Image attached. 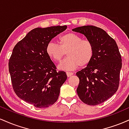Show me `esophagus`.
<instances>
[{
	"instance_id": "1",
	"label": "esophagus",
	"mask_w": 129,
	"mask_h": 129,
	"mask_svg": "<svg viewBox=\"0 0 129 129\" xmlns=\"http://www.w3.org/2000/svg\"><path fill=\"white\" fill-rule=\"evenodd\" d=\"M66 74H67V75L68 77H70V76H72V75H73V73H72V72H66Z\"/></svg>"
}]
</instances>
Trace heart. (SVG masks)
Listing matches in <instances>:
<instances>
[{"label":"heart","mask_w":129,"mask_h":129,"mask_svg":"<svg viewBox=\"0 0 129 129\" xmlns=\"http://www.w3.org/2000/svg\"><path fill=\"white\" fill-rule=\"evenodd\" d=\"M59 45L50 41L46 46V53L54 62H59L66 55L68 57L63 60L58 67L63 70H73L78 67H84L92 60L94 47L89 40L83 39L74 33H69L60 36Z\"/></svg>","instance_id":"b5f03b06"}]
</instances>
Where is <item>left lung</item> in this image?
Returning a JSON list of instances; mask_svg holds the SVG:
<instances>
[{"label": "left lung", "mask_w": 129, "mask_h": 129, "mask_svg": "<svg viewBox=\"0 0 129 129\" xmlns=\"http://www.w3.org/2000/svg\"><path fill=\"white\" fill-rule=\"evenodd\" d=\"M72 30L84 35L94 47L90 63L76 74L79 79L77 93L87 105L100 104L112 97L119 87L122 59L118 47L113 38L97 26H82Z\"/></svg>", "instance_id": "8db88e82"}]
</instances>
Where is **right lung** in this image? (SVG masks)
<instances>
[{
    "mask_svg": "<svg viewBox=\"0 0 129 129\" xmlns=\"http://www.w3.org/2000/svg\"><path fill=\"white\" fill-rule=\"evenodd\" d=\"M66 25L36 28L17 42L9 59L12 86L17 96L38 108L51 106L58 99L67 76L46 53V46L67 29Z\"/></svg>",
    "mask_w": 129,
    "mask_h": 129,
    "instance_id": "1",
    "label": "right lung"
}]
</instances>
